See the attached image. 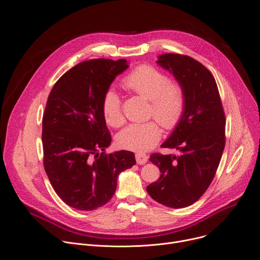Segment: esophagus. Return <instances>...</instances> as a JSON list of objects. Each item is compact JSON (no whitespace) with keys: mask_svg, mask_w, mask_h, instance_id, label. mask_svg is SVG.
I'll return each instance as SVG.
<instances>
[{"mask_svg":"<svg viewBox=\"0 0 260 260\" xmlns=\"http://www.w3.org/2000/svg\"><path fill=\"white\" fill-rule=\"evenodd\" d=\"M148 160V155L143 153V152H138L136 153V161L137 164H140V165H144L145 162H147Z\"/></svg>","mask_w":260,"mask_h":260,"instance_id":"obj_1","label":"esophagus"}]
</instances>
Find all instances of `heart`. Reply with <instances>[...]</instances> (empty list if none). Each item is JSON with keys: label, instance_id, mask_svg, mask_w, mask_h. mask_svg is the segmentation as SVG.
Returning <instances> with one entry per match:
<instances>
[{"label": "heart", "instance_id": "1", "mask_svg": "<svg viewBox=\"0 0 260 260\" xmlns=\"http://www.w3.org/2000/svg\"><path fill=\"white\" fill-rule=\"evenodd\" d=\"M122 86L150 101L149 115L165 128L172 129L180 121L185 106L184 91L179 83L169 81L159 69L141 65L122 80ZM102 110L110 125L118 127L124 122L120 98L113 89L105 93ZM160 136L161 129L155 121L131 123L118 135L117 142L125 149L146 151L158 142Z\"/></svg>", "mask_w": 260, "mask_h": 260}]
</instances>
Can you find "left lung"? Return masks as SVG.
I'll return each mask as SVG.
<instances>
[{
  "label": "left lung",
  "instance_id": "8db88e82",
  "mask_svg": "<svg viewBox=\"0 0 260 260\" xmlns=\"http://www.w3.org/2000/svg\"><path fill=\"white\" fill-rule=\"evenodd\" d=\"M156 64L181 85L185 106L180 121L161 144L180 154L150 155L160 176L146 190L156 202L182 208L195 203L215 177L225 147V115L215 78L200 62L188 56L162 54Z\"/></svg>",
  "mask_w": 260,
  "mask_h": 260
}]
</instances>
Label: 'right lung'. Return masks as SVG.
<instances>
[{
	"mask_svg": "<svg viewBox=\"0 0 260 260\" xmlns=\"http://www.w3.org/2000/svg\"><path fill=\"white\" fill-rule=\"evenodd\" d=\"M128 68L125 59L79 63L54 85L42 118L43 165L58 196L79 210L110 201L119 174L136 164L132 151L106 154L111 135L102 110L105 93Z\"/></svg>",
	"mask_w": 260,
	"mask_h": 260,
	"instance_id": "right-lung-1",
	"label": "right lung"
}]
</instances>
